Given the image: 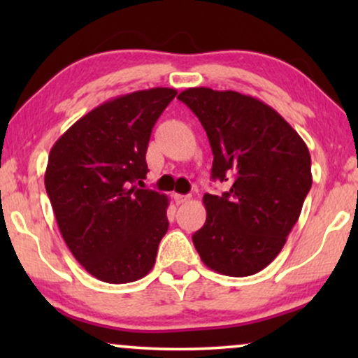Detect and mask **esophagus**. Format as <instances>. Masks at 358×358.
Listing matches in <instances>:
<instances>
[{
	"instance_id": "34e87169",
	"label": "esophagus",
	"mask_w": 358,
	"mask_h": 358,
	"mask_svg": "<svg viewBox=\"0 0 358 358\" xmlns=\"http://www.w3.org/2000/svg\"><path fill=\"white\" fill-rule=\"evenodd\" d=\"M174 197V202L178 203V205H180V203H185L187 202V200L190 199V195H182V194H174L173 195Z\"/></svg>"
}]
</instances>
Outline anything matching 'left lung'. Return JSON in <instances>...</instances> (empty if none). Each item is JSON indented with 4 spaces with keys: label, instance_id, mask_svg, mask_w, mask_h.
Returning a JSON list of instances; mask_svg holds the SVG:
<instances>
[{
    "label": "left lung",
    "instance_id": "8db88e82",
    "mask_svg": "<svg viewBox=\"0 0 358 358\" xmlns=\"http://www.w3.org/2000/svg\"><path fill=\"white\" fill-rule=\"evenodd\" d=\"M178 99L207 131L212 179L228 184L222 195H203L207 220L194 233V246L222 275H254L278 256L300 218L313 184L308 146L275 109L252 96L189 87Z\"/></svg>",
    "mask_w": 358,
    "mask_h": 358
}]
</instances>
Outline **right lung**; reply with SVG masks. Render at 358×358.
Instances as JSON below:
<instances>
[{"instance_id": "obj_1", "label": "right lung", "mask_w": 358, "mask_h": 358, "mask_svg": "<svg viewBox=\"0 0 358 358\" xmlns=\"http://www.w3.org/2000/svg\"><path fill=\"white\" fill-rule=\"evenodd\" d=\"M176 94L151 87L106 101L48 155L45 190L58 229L76 261L102 282H135L155 266L169 200L135 184L146 178L151 130Z\"/></svg>"}]
</instances>
